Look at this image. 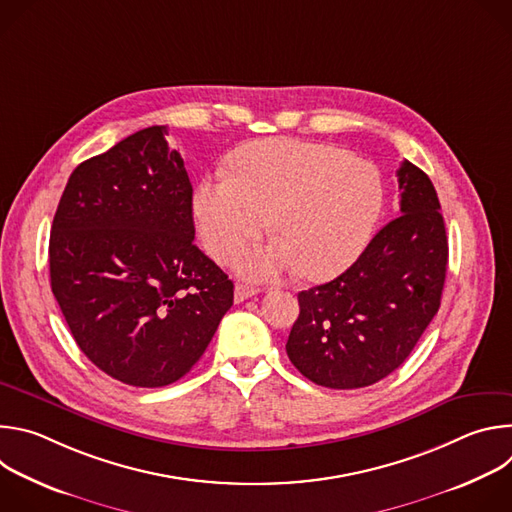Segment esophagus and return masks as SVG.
<instances>
[{
  "label": "esophagus",
  "instance_id": "1",
  "mask_svg": "<svg viewBox=\"0 0 512 512\" xmlns=\"http://www.w3.org/2000/svg\"><path fill=\"white\" fill-rule=\"evenodd\" d=\"M257 291H259L257 287H251V285H247V283H237V285H235V302L241 304V302L253 298V296L257 294Z\"/></svg>",
  "mask_w": 512,
  "mask_h": 512
}]
</instances>
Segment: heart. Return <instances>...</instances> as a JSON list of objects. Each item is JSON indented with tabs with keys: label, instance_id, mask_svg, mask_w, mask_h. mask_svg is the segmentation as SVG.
Segmentation results:
<instances>
[{
	"label": "heart",
	"instance_id": "obj_1",
	"mask_svg": "<svg viewBox=\"0 0 512 512\" xmlns=\"http://www.w3.org/2000/svg\"><path fill=\"white\" fill-rule=\"evenodd\" d=\"M379 170L346 150L302 139H271L247 148L233 174L200 182L194 218L204 249L231 259L259 239L271 221L279 241L237 255L251 279H277L296 269L324 281L344 271L367 245L383 208Z\"/></svg>",
	"mask_w": 512,
	"mask_h": 512
}]
</instances>
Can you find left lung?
Here are the masks:
<instances>
[{
    "instance_id": "left-lung-1",
    "label": "left lung",
    "mask_w": 512,
    "mask_h": 512,
    "mask_svg": "<svg viewBox=\"0 0 512 512\" xmlns=\"http://www.w3.org/2000/svg\"><path fill=\"white\" fill-rule=\"evenodd\" d=\"M401 216L336 279L300 291L285 350L310 381L369 387L395 369L440 310L448 237L437 192L411 162L397 170Z\"/></svg>"
}]
</instances>
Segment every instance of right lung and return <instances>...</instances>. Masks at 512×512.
<instances>
[{"label":"right lung","mask_w":512,"mask_h":512,"mask_svg":"<svg viewBox=\"0 0 512 512\" xmlns=\"http://www.w3.org/2000/svg\"><path fill=\"white\" fill-rule=\"evenodd\" d=\"M164 125L77 166L50 231V285L72 338L109 377L166 387L204 354L233 281L194 245L192 184Z\"/></svg>","instance_id":"obj_1"}]
</instances>
